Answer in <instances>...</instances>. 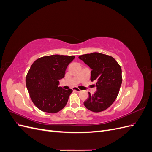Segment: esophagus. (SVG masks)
I'll list each match as a JSON object with an SVG mask.
<instances>
[{"mask_svg": "<svg viewBox=\"0 0 152 152\" xmlns=\"http://www.w3.org/2000/svg\"><path fill=\"white\" fill-rule=\"evenodd\" d=\"M72 89H73V91H76V92H80V90L79 88H77V87H73Z\"/></svg>", "mask_w": 152, "mask_h": 152, "instance_id": "esophagus-1", "label": "esophagus"}]
</instances>
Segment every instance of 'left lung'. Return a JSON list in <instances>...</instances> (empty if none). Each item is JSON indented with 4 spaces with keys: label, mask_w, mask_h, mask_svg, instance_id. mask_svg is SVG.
Listing matches in <instances>:
<instances>
[{
    "label": "left lung",
    "mask_w": 152,
    "mask_h": 152,
    "mask_svg": "<svg viewBox=\"0 0 152 152\" xmlns=\"http://www.w3.org/2000/svg\"><path fill=\"white\" fill-rule=\"evenodd\" d=\"M79 58L91 69V80L96 82L94 95L84 104L91 111L100 112L107 109L117 98L122 84V69L113 57L99 53L81 55Z\"/></svg>",
    "instance_id": "1"
}]
</instances>
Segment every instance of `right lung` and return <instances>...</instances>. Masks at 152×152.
<instances>
[{
	"mask_svg": "<svg viewBox=\"0 0 152 152\" xmlns=\"http://www.w3.org/2000/svg\"><path fill=\"white\" fill-rule=\"evenodd\" d=\"M74 56L51 55L44 56L32 64L26 77V86L34 104L41 111L57 113L66 104L72 89L59 86L68 65Z\"/></svg>",
	"mask_w": 152,
	"mask_h": 152,
	"instance_id": "right-lung-1",
	"label": "right lung"
}]
</instances>
